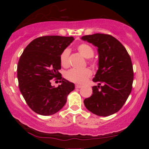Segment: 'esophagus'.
<instances>
[{
	"mask_svg": "<svg viewBox=\"0 0 149 149\" xmlns=\"http://www.w3.org/2000/svg\"><path fill=\"white\" fill-rule=\"evenodd\" d=\"M82 87V85H78V84H77V85H75V87H76V88H81V87Z\"/></svg>",
	"mask_w": 149,
	"mask_h": 149,
	"instance_id": "1",
	"label": "esophagus"
}]
</instances>
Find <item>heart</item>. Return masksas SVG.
Instances as JSON below:
<instances>
[{
  "mask_svg": "<svg viewBox=\"0 0 149 149\" xmlns=\"http://www.w3.org/2000/svg\"><path fill=\"white\" fill-rule=\"evenodd\" d=\"M77 50L84 58L88 59L89 62H91V58L94 55V50L92 47L87 43H81L77 46ZM70 49L68 48L65 49L61 53L60 60L61 65L64 68H67L70 65L69 62V56H70ZM91 71L89 68H85L83 70H77V69H71L65 73L64 77L67 80L72 83L82 84L87 80L89 77H91Z\"/></svg>",
  "mask_w": 149,
  "mask_h": 149,
  "instance_id": "1",
  "label": "heart"
}]
</instances>
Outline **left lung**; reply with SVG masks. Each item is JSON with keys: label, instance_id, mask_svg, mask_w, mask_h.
I'll return each mask as SVG.
<instances>
[{"label": "left lung", "instance_id": "obj_1", "mask_svg": "<svg viewBox=\"0 0 149 149\" xmlns=\"http://www.w3.org/2000/svg\"><path fill=\"white\" fill-rule=\"evenodd\" d=\"M86 40L97 47L99 60L93 81V93L85 99L87 110L95 115L107 117L117 113L125 103L132 91L134 80L133 66L124 46L113 36L93 34L83 36Z\"/></svg>", "mask_w": 149, "mask_h": 149}]
</instances>
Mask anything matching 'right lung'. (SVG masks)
<instances>
[{
	"mask_svg": "<svg viewBox=\"0 0 149 149\" xmlns=\"http://www.w3.org/2000/svg\"><path fill=\"white\" fill-rule=\"evenodd\" d=\"M74 38L72 36H44L32 40L24 50L17 64L19 90L30 109L40 115L56 113L65 105L74 83L62 78L60 57ZM61 80L58 88L52 78Z\"/></svg>",
	"mask_w": 149,
	"mask_h": 149,
	"instance_id": "1",
	"label": "right lung"
}]
</instances>
